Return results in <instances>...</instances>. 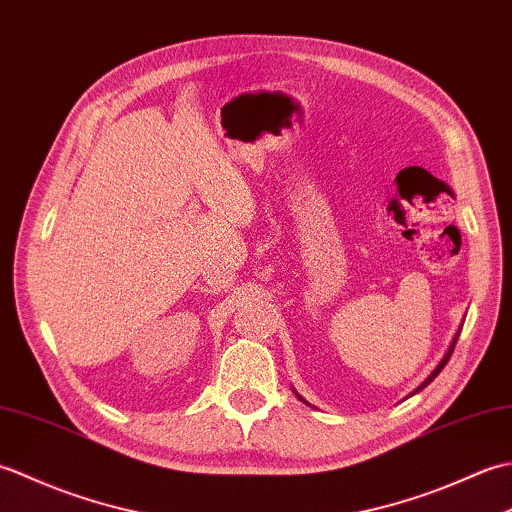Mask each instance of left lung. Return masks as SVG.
Here are the masks:
<instances>
[{
  "label": "left lung",
  "mask_w": 512,
  "mask_h": 512,
  "mask_svg": "<svg viewBox=\"0 0 512 512\" xmlns=\"http://www.w3.org/2000/svg\"><path fill=\"white\" fill-rule=\"evenodd\" d=\"M458 336H460V332H458V334H455V339H453V343H451V347H449V352H447V356H444V358H442V361H440V365H438L436 369H433V372H431V376H429L427 380H424V383H422V385H420V387H418L416 391H420V389H424V387H427V385L431 383V380H433V378H436V376H438V374L442 372V369H444V365H447V363H449V358H451V354H453V350H455V343H458ZM416 391H413V394H416Z\"/></svg>",
  "instance_id": "8db88e82"
}]
</instances>
